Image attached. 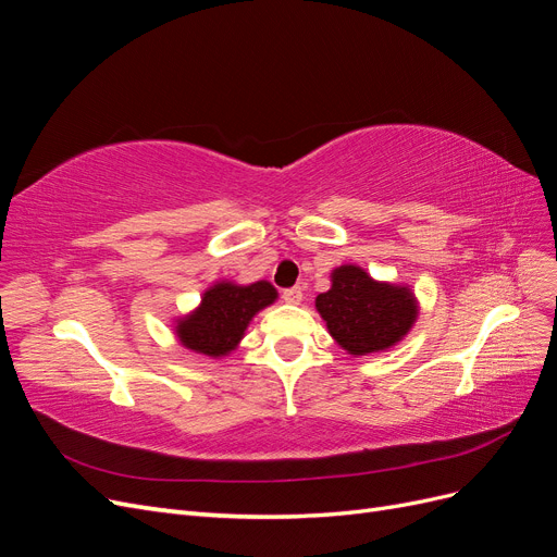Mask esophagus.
Returning <instances> with one entry per match:
<instances>
[{
  "instance_id": "34e87169",
  "label": "esophagus",
  "mask_w": 557,
  "mask_h": 557,
  "mask_svg": "<svg viewBox=\"0 0 557 557\" xmlns=\"http://www.w3.org/2000/svg\"><path fill=\"white\" fill-rule=\"evenodd\" d=\"M301 297H305V290H301V285H295V288H285L283 290V301H285V305H299Z\"/></svg>"
}]
</instances>
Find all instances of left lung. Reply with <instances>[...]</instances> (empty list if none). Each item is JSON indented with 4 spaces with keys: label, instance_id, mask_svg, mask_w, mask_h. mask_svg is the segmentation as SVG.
I'll return each mask as SVG.
<instances>
[{
    "label": "left lung",
    "instance_id": "obj_1",
    "mask_svg": "<svg viewBox=\"0 0 557 557\" xmlns=\"http://www.w3.org/2000/svg\"><path fill=\"white\" fill-rule=\"evenodd\" d=\"M315 309L334 342L350 356L395 346L418 315L416 297L409 288L379 283L356 264L334 269L332 288L315 297Z\"/></svg>",
    "mask_w": 557,
    "mask_h": 557
}]
</instances>
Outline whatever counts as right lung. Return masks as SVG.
Listing matches in <instances>:
<instances>
[{
    "label": "right lung",
    "mask_w": 557,
    "mask_h": 557,
    "mask_svg": "<svg viewBox=\"0 0 557 557\" xmlns=\"http://www.w3.org/2000/svg\"><path fill=\"white\" fill-rule=\"evenodd\" d=\"M276 299L272 283H215L195 313L178 320L176 334L185 348L218 358L242 342L250 318Z\"/></svg>",
    "instance_id": "right-lung-1"
}]
</instances>
